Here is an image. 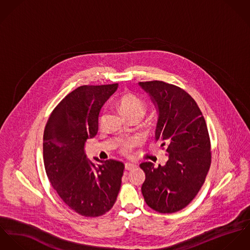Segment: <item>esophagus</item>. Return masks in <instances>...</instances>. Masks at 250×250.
<instances>
[{"label": "esophagus", "instance_id": "1", "mask_svg": "<svg viewBox=\"0 0 250 250\" xmlns=\"http://www.w3.org/2000/svg\"><path fill=\"white\" fill-rule=\"evenodd\" d=\"M137 167L136 164L130 163V162H127V163L125 164V169H127V170H130V169H132V168H134V167Z\"/></svg>", "mask_w": 250, "mask_h": 250}]
</instances>
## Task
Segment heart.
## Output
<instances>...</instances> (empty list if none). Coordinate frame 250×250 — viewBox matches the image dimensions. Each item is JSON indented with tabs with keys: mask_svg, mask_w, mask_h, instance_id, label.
<instances>
[{
	"mask_svg": "<svg viewBox=\"0 0 250 250\" xmlns=\"http://www.w3.org/2000/svg\"><path fill=\"white\" fill-rule=\"evenodd\" d=\"M118 107L122 113L127 117L128 119L132 116H141L146 113V103L139 98L138 96L131 94V93H125L124 94L119 100H118ZM104 120V116L101 118V121ZM136 143L135 139H130L126 141H123L121 143V149L124 152H127L131 146H133Z\"/></svg>",
	"mask_w": 250,
	"mask_h": 250,
	"instance_id": "1",
	"label": "heart"
}]
</instances>
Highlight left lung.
Here are the masks:
<instances>
[{
	"mask_svg": "<svg viewBox=\"0 0 250 250\" xmlns=\"http://www.w3.org/2000/svg\"><path fill=\"white\" fill-rule=\"evenodd\" d=\"M158 112L155 140L166 146L167 161L154 167L144 162L142 194L159 213L185 208L199 192L211 165V144L204 117L183 89L160 81L139 83Z\"/></svg>",
	"mask_w": 250,
	"mask_h": 250,
	"instance_id": "8db88e82",
	"label": "left lung"
}]
</instances>
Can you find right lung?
Returning <instances> with one entry per match:
<instances>
[{
  "instance_id": "1",
  "label": "right lung",
  "mask_w": 250,
  "mask_h": 250,
  "mask_svg": "<svg viewBox=\"0 0 250 250\" xmlns=\"http://www.w3.org/2000/svg\"><path fill=\"white\" fill-rule=\"evenodd\" d=\"M118 83L83 85L68 94L52 112L43 136L47 176L60 198L84 217L108 212L119 194L125 165L109 159L94 164L84 146L96 136L103 105Z\"/></svg>"
}]
</instances>
